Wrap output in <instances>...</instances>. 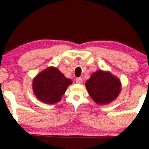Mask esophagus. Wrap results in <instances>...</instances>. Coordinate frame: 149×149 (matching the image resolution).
Listing matches in <instances>:
<instances>
[{
  "mask_svg": "<svg viewBox=\"0 0 149 149\" xmlns=\"http://www.w3.org/2000/svg\"><path fill=\"white\" fill-rule=\"evenodd\" d=\"M75 81H76L77 83H82V78H81V77H78V78L75 79Z\"/></svg>",
  "mask_w": 149,
  "mask_h": 149,
  "instance_id": "1",
  "label": "esophagus"
}]
</instances>
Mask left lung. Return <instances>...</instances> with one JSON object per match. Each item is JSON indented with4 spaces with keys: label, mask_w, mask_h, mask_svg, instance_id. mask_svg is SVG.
<instances>
[{
    "label": "left lung",
    "mask_w": 149,
    "mask_h": 149,
    "mask_svg": "<svg viewBox=\"0 0 149 149\" xmlns=\"http://www.w3.org/2000/svg\"><path fill=\"white\" fill-rule=\"evenodd\" d=\"M88 93L95 103L107 104L114 100L121 91V83L109 72L98 70L85 83Z\"/></svg>",
    "instance_id": "obj_1"
}]
</instances>
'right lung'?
Segmentation results:
<instances>
[{"instance_id": "add662e5", "label": "right lung", "mask_w": 149, "mask_h": 149, "mask_svg": "<svg viewBox=\"0 0 149 149\" xmlns=\"http://www.w3.org/2000/svg\"><path fill=\"white\" fill-rule=\"evenodd\" d=\"M32 83L36 97L42 102L53 104L61 100L72 81L65 77L58 69L49 67L39 73Z\"/></svg>"}]
</instances>
